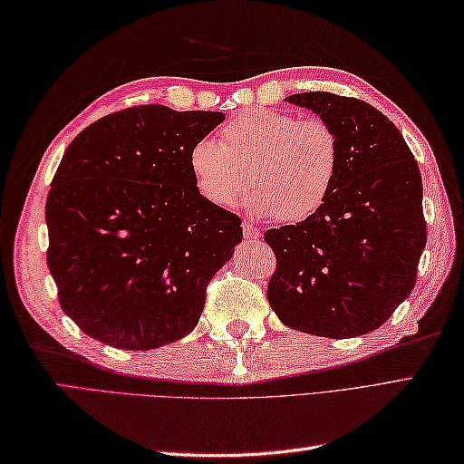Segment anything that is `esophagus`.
<instances>
[{"label": "esophagus", "instance_id": "obj_1", "mask_svg": "<svg viewBox=\"0 0 464 464\" xmlns=\"http://www.w3.org/2000/svg\"><path fill=\"white\" fill-rule=\"evenodd\" d=\"M243 233H245V237H247V239H261V229H259V227H255L253 223H249V221L243 223Z\"/></svg>", "mask_w": 464, "mask_h": 464}]
</instances>
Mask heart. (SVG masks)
Wrapping results in <instances>:
<instances>
[{
  "mask_svg": "<svg viewBox=\"0 0 464 464\" xmlns=\"http://www.w3.org/2000/svg\"><path fill=\"white\" fill-rule=\"evenodd\" d=\"M339 163V140L327 121L273 110L245 111L223 127L221 141L203 137L189 150L193 183L207 201L229 207L251 179L255 189L245 205L287 223L321 209L337 181Z\"/></svg>",
  "mask_w": 464,
  "mask_h": 464,
  "instance_id": "b5f03b06",
  "label": "heart"
}]
</instances>
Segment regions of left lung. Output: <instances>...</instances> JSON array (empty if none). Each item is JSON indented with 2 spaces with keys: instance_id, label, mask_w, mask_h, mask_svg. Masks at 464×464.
I'll return each instance as SVG.
<instances>
[{
  "instance_id": "obj_1",
  "label": "left lung",
  "mask_w": 464,
  "mask_h": 464,
  "mask_svg": "<svg viewBox=\"0 0 464 464\" xmlns=\"http://www.w3.org/2000/svg\"><path fill=\"white\" fill-rule=\"evenodd\" d=\"M285 102L333 127L341 163L317 213L265 233L277 257L267 299L295 331L359 337L379 329L415 287L427 243L419 165L395 123L369 103L327 92Z\"/></svg>"
}]
</instances>
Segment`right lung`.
<instances>
[{
	"label": "right lung",
	"instance_id": "right-lung-1",
	"mask_svg": "<svg viewBox=\"0 0 464 464\" xmlns=\"http://www.w3.org/2000/svg\"><path fill=\"white\" fill-rule=\"evenodd\" d=\"M219 111L140 105L102 117L63 153L45 203L47 267L85 334L150 351L189 334L241 219L201 197L189 150Z\"/></svg>",
	"mask_w": 464,
	"mask_h": 464
}]
</instances>
